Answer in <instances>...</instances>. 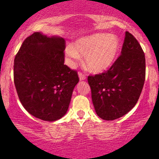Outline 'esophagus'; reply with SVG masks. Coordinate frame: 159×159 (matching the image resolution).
Here are the masks:
<instances>
[{
    "instance_id": "esophagus-1",
    "label": "esophagus",
    "mask_w": 159,
    "mask_h": 159,
    "mask_svg": "<svg viewBox=\"0 0 159 159\" xmlns=\"http://www.w3.org/2000/svg\"><path fill=\"white\" fill-rule=\"evenodd\" d=\"M78 77H79L80 81H84V80L86 79L85 75H83V74H81V72H79V73H78Z\"/></svg>"
}]
</instances>
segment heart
Here are the masks:
<instances>
[{
	"instance_id": "1",
	"label": "heart",
	"mask_w": 159,
	"mask_h": 159,
	"mask_svg": "<svg viewBox=\"0 0 159 159\" xmlns=\"http://www.w3.org/2000/svg\"><path fill=\"white\" fill-rule=\"evenodd\" d=\"M121 43L117 36L110 34H95L77 40L72 46H68L66 54L78 60L85 57L88 68L94 73H102L109 69L117 60Z\"/></svg>"
}]
</instances>
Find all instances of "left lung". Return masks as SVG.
<instances>
[{
	"instance_id": "8db88e82",
	"label": "left lung",
	"mask_w": 159,
	"mask_h": 159,
	"mask_svg": "<svg viewBox=\"0 0 159 159\" xmlns=\"http://www.w3.org/2000/svg\"><path fill=\"white\" fill-rule=\"evenodd\" d=\"M121 54L108 71L88 78L96 114L106 121L121 118L132 109L145 82V54L128 31Z\"/></svg>"
}]
</instances>
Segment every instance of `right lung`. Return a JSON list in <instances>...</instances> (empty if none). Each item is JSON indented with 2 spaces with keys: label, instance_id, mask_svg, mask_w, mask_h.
I'll return each instance as SVG.
<instances>
[{
  "label": "right lung",
  "instance_id": "right-lung-1",
  "mask_svg": "<svg viewBox=\"0 0 159 159\" xmlns=\"http://www.w3.org/2000/svg\"><path fill=\"white\" fill-rule=\"evenodd\" d=\"M65 39L35 32L15 56L14 81L22 105L31 115L54 121L67 113L77 71L64 65Z\"/></svg>",
  "mask_w": 159,
  "mask_h": 159
}]
</instances>
